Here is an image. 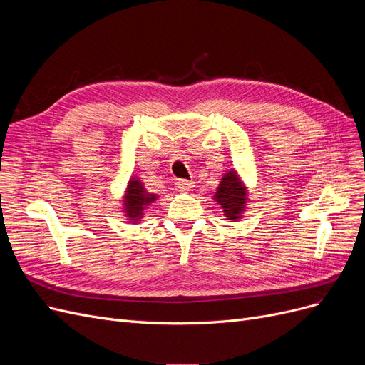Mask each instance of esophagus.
Segmentation results:
<instances>
[{"instance_id":"esophagus-1","label":"esophagus","mask_w":365,"mask_h":365,"mask_svg":"<svg viewBox=\"0 0 365 365\" xmlns=\"http://www.w3.org/2000/svg\"><path fill=\"white\" fill-rule=\"evenodd\" d=\"M175 185H176V189L181 190V192H189L193 187V182L187 181V180H178Z\"/></svg>"}]
</instances>
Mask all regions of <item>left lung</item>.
<instances>
[{
    "mask_svg": "<svg viewBox=\"0 0 365 365\" xmlns=\"http://www.w3.org/2000/svg\"><path fill=\"white\" fill-rule=\"evenodd\" d=\"M215 200L224 208V213L228 219L235 220L240 217V213L244 212L247 202V190L239 182L236 172H228L224 176L217 187Z\"/></svg>",
    "mask_w": 365,
    "mask_h": 365,
    "instance_id": "1",
    "label": "left lung"
}]
</instances>
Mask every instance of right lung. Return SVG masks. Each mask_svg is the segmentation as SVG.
I'll list each match as a JSON object with an SVG mask.
<instances>
[{
    "instance_id": "right-lung-1",
    "label": "right lung",
    "mask_w": 365,
    "mask_h": 365,
    "mask_svg": "<svg viewBox=\"0 0 365 365\" xmlns=\"http://www.w3.org/2000/svg\"><path fill=\"white\" fill-rule=\"evenodd\" d=\"M155 195L152 193H146V190L143 189V184L140 181H135L132 180L129 182V187H128V195L125 197V208L128 212V216L130 219L137 220L140 216H141V212L143 208H145L146 205H149L152 201H155Z\"/></svg>"
}]
</instances>
